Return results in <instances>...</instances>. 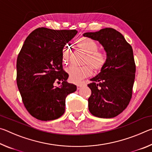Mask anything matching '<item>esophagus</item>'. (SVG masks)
I'll list each match as a JSON object with an SVG mask.
<instances>
[{
	"instance_id": "obj_1",
	"label": "esophagus",
	"mask_w": 152,
	"mask_h": 152,
	"mask_svg": "<svg viewBox=\"0 0 152 152\" xmlns=\"http://www.w3.org/2000/svg\"><path fill=\"white\" fill-rule=\"evenodd\" d=\"M84 86H85V84H83V83L78 84H77V85H76V86H77V90H80V89L81 88H82V87Z\"/></svg>"
}]
</instances>
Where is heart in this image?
I'll return each instance as SVG.
<instances>
[{
    "instance_id": "1",
    "label": "heart",
    "mask_w": 152,
    "mask_h": 152,
    "mask_svg": "<svg viewBox=\"0 0 152 152\" xmlns=\"http://www.w3.org/2000/svg\"><path fill=\"white\" fill-rule=\"evenodd\" d=\"M76 48L85 53L82 67L70 66L67 69L69 80L73 83H78L82 80L92 76V69L95 72L104 70L107 64V56L104 51L98 50V44L95 41L86 37H80L76 41ZM71 51L68 47H64L61 51V58L64 65L70 61Z\"/></svg>"
}]
</instances>
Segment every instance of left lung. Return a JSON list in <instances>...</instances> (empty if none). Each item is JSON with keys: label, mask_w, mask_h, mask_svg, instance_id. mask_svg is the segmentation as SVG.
<instances>
[{"label": "left lung", "mask_w": 152, "mask_h": 152, "mask_svg": "<svg viewBox=\"0 0 152 152\" xmlns=\"http://www.w3.org/2000/svg\"><path fill=\"white\" fill-rule=\"evenodd\" d=\"M83 35L99 42L108 60L104 70L88 84L92 92L88 100V109L95 117H115L127 108L132 96L135 75L132 47L121 33L113 28Z\"/></svg>", "instance_id": "left-lung-1"}]
</instances>
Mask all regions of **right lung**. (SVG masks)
I'll list each match as a JSON object with an SVG mask.
<instances>
[{"label":"right lung","mask_w":152,"mask_h":152,"mask_svg":"<svg viewBox=\"0 0 152 152\" xmlns=\"http://www.w3.org/2000/svg\"><path fill=\"white\" fill-rule=\"evenodd\" d=\"M77 31L39 27L25 39L17 60V84L31 115L41 121L58 119L65 112L66 98L76 91L67 82L61 51ZM62 82L60 87L56 83Z\"/></svg>","instance_id":"1"}]
</instances>
